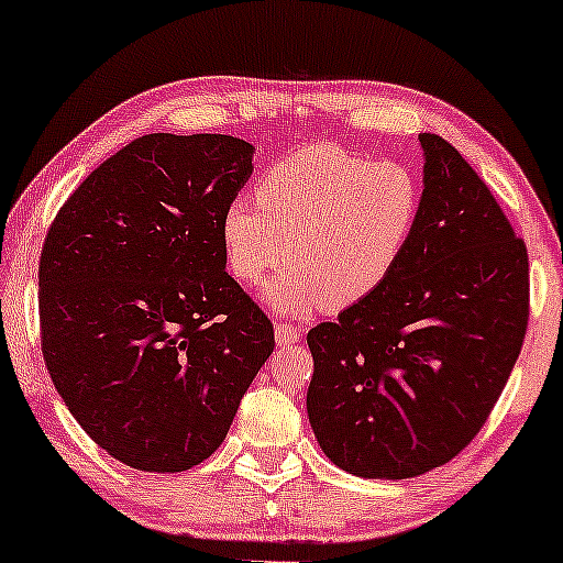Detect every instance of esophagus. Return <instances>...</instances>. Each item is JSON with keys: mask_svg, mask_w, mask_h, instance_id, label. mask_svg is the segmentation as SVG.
I'll use <instances>...</instances> for the list:
<instances>
[{"mask_svg": "<svg viewBox=\"0 0 563 563\" xmlns=\"http://www.w3.org/2000/svg\"><path fill=\"white\" fill-rule=\"evenodd\" d=\"M302 333H305V328L284 325V322H276V328H274L276 345H291V343H297L299 338H302Z\"/></svg>", "mask_w": 563, "mask_h": 563, "instance_id": "esophagus-1", "label": "esophagus"}]
</instances>
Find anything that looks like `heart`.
<instances>
[{
  "mask_svg": "<svg viewBox=\"0 0 563 563\" xmlns=\"http://www.w3.org/2000/svg\"><path fill=\"white\" fill-rule=\"evenodd\" d=\"M418 212L420 187L407 166L312 145L268 168L258 205L230 202L220 233L243 284L264 282L287 253L291 264L264 291L272 310H349L395 272Z\"/></svg>",
  "mask_w": 563,
  "mask_h": 563,
  "instance_id": "b5f03b06",
  "label": "heart"
}]
</instances>
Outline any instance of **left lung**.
Returning <instances> with one entry per match:
<instances>
[{"mask_svg":"<svg viewBox=\"0 0 563 563\" xmlns=\"http://www.w3.org/2000/svg\"><path fill=\"white\" fill-rule=\"evenodd\" d=\"M422 195L387 282L307 333L320 449L364 479L449 464L479 433L520 356L528 251L464 156L420 133Z\"/></svg>","mask_w":563,"mask_h":563,"instance_id":"1","label":"left lung"}]
</instances>
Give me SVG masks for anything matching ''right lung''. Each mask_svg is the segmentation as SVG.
Returning <instances> with one entry per match:
<instances>
[{"label": "right lung", "instance_id": "add662e5", "mask_svg": "<svg viewBox=\"0 0 563 563\" xmlns=\"http://www.w3.org/2000/svg\"><path fill=\"white\" fill-rule=\"evenodd\" d=\"M253 153L233 135L137 137L79 184L43 243L51 379L91 441L141 472L210 459L274 351L220 233Z\"/></svg>", "mask_w": 563, "mask_h": 563}]
</instances>
